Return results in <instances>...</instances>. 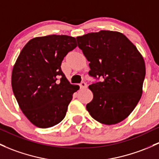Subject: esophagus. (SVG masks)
<instances>
[{
  "label": "esophagus",
  "mask_w": 159,
  "mask_h": 159,
  "mask_svg": "<svg viewBox=\"0 0 159 159\" xmlns=\"http://www.w3.org/2000/svg\"><path fill=\"white\" fill-rule=\"evenodd\" d=\"M80 89H85V88H86V87H87L86 83H85V82H82V83H80Z\"/></svg>",
  "instance_id": "1"
}]
</instances>
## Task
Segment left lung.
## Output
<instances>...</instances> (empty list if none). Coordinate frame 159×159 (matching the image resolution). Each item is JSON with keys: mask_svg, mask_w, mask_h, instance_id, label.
<instances>
[{"mask_svg": "<svg viewBox=\"0 0 159 159\" xmlns=\"http://www.w3.org/2000/svg\"><path fill=\"white\" fill-rule=\"evenodd\" d=\"M78 47L89 61V86L93 99L86 105L93 118L111 125L127 118L139 102L146 76L143 57L124 34L102 30L76 37Z\"/></svg>", "mask_w": 159, "mask_h": 159, "instance_id": "8db88e82", "label": "left lung"}]
</instances>
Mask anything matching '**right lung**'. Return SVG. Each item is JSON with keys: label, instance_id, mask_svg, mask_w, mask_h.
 I'll return each mask as SVG.
<instances>
[{"label": "right lung", "instance_id": "add662e5", "mask_svg": "<svg viewBox=\"0 0 159 159\" xmlns=\"http://www.w3.org/2000/svg\"><path fill=\"white\" fill-rule=\"evenodd\" d=\"M77 46L76 39L50 35L29 41L12 72L13 94L29 120L40 128L59 124L65 117L73 94L72 85L61 70V63Z\"/></svg>", "mask_w": 159, "mask_h": 159}]
</instances>
